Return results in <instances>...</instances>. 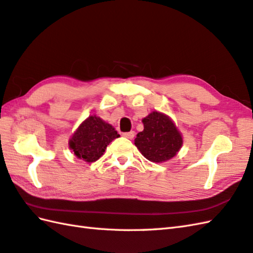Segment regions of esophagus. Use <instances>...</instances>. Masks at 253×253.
I'll use <instances>...</instances> for the list:
<instances>
[{
  "instance_id": "obj_1",
  "label": "esophagus",
  "mask_w": 253,
  "mask_h": 253,
  "mask_svg": "<svg viewBox=\"0 0 253 253\" xmlns=\"http://www.w3.org/2000/svg\"><path fill=\"white\" fill-rule=\"evenodd\" d=\"M123 136L125 138H128V139H132L133 137H135V131H128V132H124Z\"/></svg>"
}]
</instances>
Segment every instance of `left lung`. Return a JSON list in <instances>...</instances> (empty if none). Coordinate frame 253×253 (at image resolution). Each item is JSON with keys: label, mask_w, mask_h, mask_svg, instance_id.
I'll return each instance as SVG.
<instances>
[{"label": "left lung", "mask_w": 253, "mask_h": 253, "mask_svg": "<svg viewBox=\"0 0 253 253\" xmlns=\"http://www.w3.org/2000/svg\"><path fill=\"white\" fill-rule=\"evenodd\" d=\"M142 123L144 128L137 135L135 144L143 157L155 163L175 157L181 148L182 138L170 118L155 111Z\"/></svg>", "instance_id": "obj_1"}]
</instances>
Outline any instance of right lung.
<instances>
[{
  "mask_svg": "<svg viewBox=\"0 0 253 253\" xmlns=\"http://www.w3.org/2000/svg\"><path fill=\"white\" fill-rule=\"evenodd\" d=\"M120 137L110 124L98 116H89L74 133L69 148L77 158L85 162H94L104 153L106 147Z\"/></svg>",
  "mask_w": 253,
  "mask_h": 253,
  "instance_id": "1",
  "label": "right lung"
}]
</instances>
